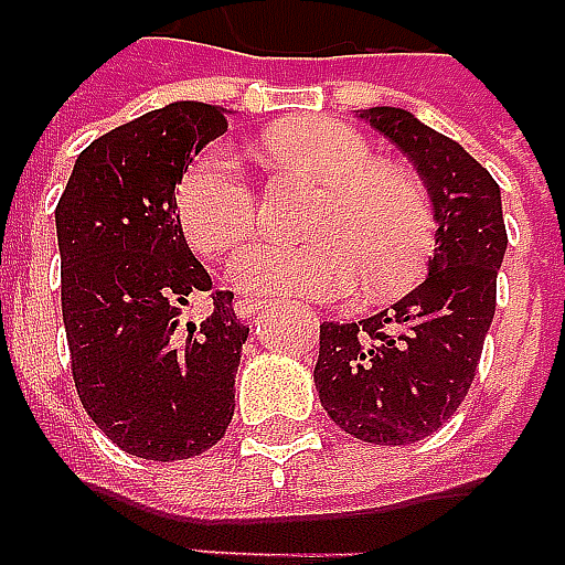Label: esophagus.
Masks as SVG:
<instances>
[{
  "label": "esophagus",
  "mask_w": 565,
  "mask_h": 565,
  "mask_svg": "<svg viewBox=\"0 0 565 565\" xmlns=\"http://www.w3.org/2000/svg\"><path fill=\"white\" fill-rule=\"evenodd\" d=\"M265 309V300L258 298H237L235 300V312L237 318H244V321H249V318H256L258 312Z\"/></svg>",
  "instance_id": "obj_1"
}]
</instances>
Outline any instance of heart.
Returning <instances> with one entry per match:
<instances>
[{"mask_svg":"<svg viewBox=\"0 0 565 565\" xmlns=\"http://www.w3.org/2000/svg\"><path fill=\"white\" fill-rule=\"evenodd\" d=\"M265 146L288 175L324 186V202L309 217L316 244H258L232 262L228 277L241 291L333 300L363 282L387 298L417 282L435 247V217L417 178L379 163L354 127L330 118L277 127ZM175 207L190 247L205 258L244 247L262 223L244 167L223 146L184 169Z\"/></svg>","mask_w":565,"mask_h":565,"instance_id":"obj_1","label":"heart"}]
</instances>
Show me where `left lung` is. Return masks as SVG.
Wrapping results in <instances>:
<instances>
[{
	"label": "left lung",
	"mask_w": 565,
	"mask_h": 565,
	"mask_svg": "<svg viewBox=\"0 0 565 565\" xmlns=\"http://www.w3.org/2000/svg\"><path fill=\"white\" fill-rule=\"evenodd\" d=\"M417 167L435 211L428 277L390 309L324 321L316 390L351 438L402 447L428 438L468 396L498 303L507 253L500 186L489 169L408 109H358Z\"/></svg>",
	"instance_id": "1"
}]
</instances>
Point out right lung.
<instances>
[{
    "instance_id": "1",
    "label": "right lung",
    "mask_w": 565,
    "mask_h": 565,
    "mask_svg": "<svg viewBox=\"0 0 565 565\" xmlns=\"http://www.w3.org/2000/svg\"><path fill=\"white\" fill-rule=\"evenodd\" d=\"M226 127L220 106L196 100L134 118L76 157L56 205L74 387L97 428L137 459H193L235 414L249 328L232 291H212L199 326L180 318L211 277L175 211L178 178Z\"/></svg>"
}]
</instances>
